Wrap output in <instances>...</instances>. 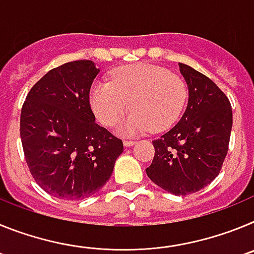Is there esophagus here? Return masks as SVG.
<instances>
[{
	"instance_id": "obj_1",
	"label": "esophagus",
	"mask_w": 254,
	"mask_h": 254,
	"mask_svg": "<svg viewBox=\"0 0 254 254\" xmlns=\"http://www.w3.org/2000/svg\"><path fill=\"white\" fill-rule=\"evenodd\" d=\"M134 141H132V140H125L123 141V145H125V147H131V146H133L134 145Z\"/></svg>"
}]
</instances>
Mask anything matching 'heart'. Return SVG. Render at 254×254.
Here are the masks:
<instances>
[{
  "instance_id": "obj_1",
  "label": "heart",
  "mask_w": 254,
  "mask_h": 254,
  "mask_svg": "<svg viewBox=\"0 0 254 254\" xmlns=\"http://www.w3.org/2000/svg\"><path fill=\"white\" fill-rule=\"evenodd\" d=\"M90 105L104 126H120L125 134L163 131L178 121L188 99L186 81L177 73L154 64H138L118 69L111 81H96L90 89Z\"/></svg>"
}]
</instances>
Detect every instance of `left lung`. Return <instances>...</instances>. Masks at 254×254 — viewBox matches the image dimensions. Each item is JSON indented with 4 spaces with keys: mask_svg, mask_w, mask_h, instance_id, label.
Returning <instances> with one entry per match:
<instances>
[{
    "mask_svg": "<svg viewBox=\"0 0 254 254\" xmlns=\"http://www.w3.org/2000/svg\"><path fill=\"white\" fill-rule=\"evenodd\" d=\"M179 71L188 86L181 121L159 140L146 174L176 196L194 193L219 176L233 127L232 105L212 80L185 64Z\"/></svg>",
    "mask_w": 254,
    "mask_h": 254,
    "instance_id": "8db88e82",
    "label": "left lung"
}]
</instances>
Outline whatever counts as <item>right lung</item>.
I'll return each instance as SVG.
<instances>
[{
	"instance_id": "1",
	"label": "right lung",
	"mask_w": 254,
	"mask_h": 254,
	"mask_svg": "<svg viewBox=\"0 0 254 254\" xmlns=\"http://www.w3.org/2000/svg\"><path fill=\"white\" fill-rule=\"evenodd\" d=\"M93 61L51 69L31 87L20 137L31 176L47 193L82 199L109 181L123 142L95 122L89 93L99 73Z\"/></svg>"
}]
</instances>
